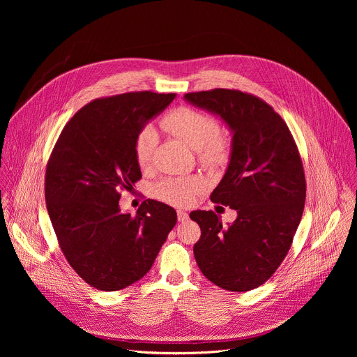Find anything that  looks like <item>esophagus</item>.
I'll list each match as a JSON object with an SVG mask.
<instances>
[{"mask_svg":"<svg viewBox=\"0 0 357 357\" xmlns=\"http://www.w3.org/2000/svg\"><path fill=\"white\" fill-rule=\"evenodd\" d=\"M176 215H178V220L179 222H186L189 219V215L186 212H183V211H178Z\"/></svg>","mask_w":357,"mask_h":357,"instance_id":"esophagus-1","label":"esophagus"}]
</instances>
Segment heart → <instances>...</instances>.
Listing matches in <instances>:
<instances>
[{
  "mask_svg": "<svg viewBox=\"0 0 357 357\" xmlns=\"http://www.w3.org/2000/svg\"><path fill=\"white\" fill-rule=\"evenodd\" d=\"M164 131L196 149L202 165L219 168L229 161L231 152L230 132L216 124V120L197 109L179 106L168 112L160 121ZM157 134L151 127L142 128L134 141V155L139 169L146 171L154 158ZM205 188V179L199 175L164 178L154 186L158 200L174 206H188L193 197Z\"/></svg>",
  "mask_w": 357,
  "mask_h": 357,
  "instance_id": "b5f03b06",
  "label": "heart"
}]
</instances>
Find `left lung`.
<instances>
[{"mask_svg":"<svg viewBox=\"0 0 357 357\" xmlns=\"http://www.w3.org/2000/svg\"><path fill=\"white\" fill-rule=\"evenodd\" d=\"M185 98L233 131L230 162L211 199L237 211V219L225 227L212 211L189 215L202 231L196 263L223 289H254L281 266L302 218L307 182L298 146L281 116L257 96L212 89Z\"/></svg>","mask_w":357,"mask_h":357,"instance_id":"8db88e82","label":"left lung"}]
</instances>
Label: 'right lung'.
Returning <instances> with one entry per match:
<instances>
[{"instance_id":"add662e5","label":"right lung","mask_w":357,"mask_h":357,"mask_svg":"<svg viewBox=\"0 0 357 357\" xmlns=\"http://www.w3.org/2000/svg\"><path fill=\"white\" fill-rule=\"evenodd\" d=\"M174 93L131 91L101 97L63 127L45 174V200L59 247L76 274L100 291L142 278L176 223L174 208L154 199L121 213V190L141 179L134 141Z\"/></svg>"}]
</instances>
